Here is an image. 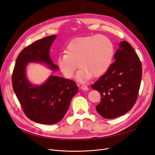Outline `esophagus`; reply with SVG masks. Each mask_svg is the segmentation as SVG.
<instances>
[{"instance_id": "esophagus-1", "label": "esophagus", "mask_w": 155, "mask_h": 155, "mask_svg": "<svg viewBox=\"0 0 155 155\" xmlns=\"http://www.w3.org/2000/svg\"><path fill=\"white\" fill-rule=\"evenodd\" d=\"M80 88L82 89V90H84V91H87L88 90V87L86 86V85H82L80 87Z\"/></svg>"}]
</instances>
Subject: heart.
<instances>
[{"instance_id":"1","label":"heart","mask_w":155,"mask_h":155,"mask_svg":"<svg viewBox=\"0 0 155 155\" xmlns=\"http://www.w3.org/2000/svg\"><path fill=\"white\" fill-rule=\"evenodd\" d=\"M114 54L112 41L103 35L87 36L73 39L67 45L65 53L57 58V65L63 74L71 78L79 66L77 75L80 82H85L92 76L99 77L107 71Z\"/></svg>"}]
</instances>
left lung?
I'll return each instance as SVG.
<instances>
[{
  "label": "left lung",
  "instance_id": "left-lung-1",
  "mask_svg": "<svg viewBox=\"0 0 155 155\" xmlns=\"http://www.w3.org/2000/svg\"><path fill=\"white\" fill-rule=\"evenodd\" d=\"M114 59L106 73L91 85L101 94L96 110L105 119L123 116L133 108L142 77L141 61L127 41L119 43Z\"/></svg>",
  "mask_w": 155,
  "mask_h": 155
}]
</instances>
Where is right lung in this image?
<instances>
[{"mask_svg":"<svg viewBox=\"0 0 155 155\" xmlns=\"http://www.w3.org/2000/svg\"><path fill=\"white\" fill-rule=\"evenodd\" d=\"M56 35L36 41L21 51L12 76L13 90L26 116L36 123L53 124L60 121L67 112L73 97L78 92L74 81L50 75L40 85H34L26 73L29 63L46 64L53 70L59 69L50 58V49Z\"/></svg>","mask_w":155,"mask_h":155,"instance_id":"1","label":"right lung"}]
</instances>
